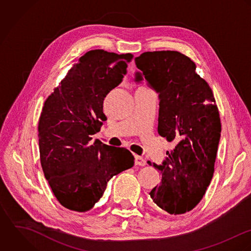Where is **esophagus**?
<instances>
[{"label":"esophagus","mask_w":251,"mask_h":251,"mask_svg":"<svg viewBox=\"0 0 251 251\" xmlns=\"http://www.w3.org/2000/svg\"><path fill=\"white\" fill-rule=\"evenodd\" d=\"M146 160L139 155H135V164L139 165V166H145L146 165Z\"/></svg>","instance_id":"obj_1"}]
</instances>
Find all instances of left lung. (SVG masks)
<instances>
[{"instance_id":"1","label":"left lung","mask_w":251,"mask_h":251,"mask_svg":"<svg viewBox=\"0 0 251 251\" xmlns=\"http://www.w3.org/2000/svg\"><path fill=\"white\" fill-rule=\"evenodd\" d=\"M135 80L145 79L159 94L158 133L176 143L162 165L151 199L170 214L193 209L203 197L214 172L220 140L219 111L210 87L195 63L177 51L145 52L135 58Z\"/></svg>"}]
</instances>
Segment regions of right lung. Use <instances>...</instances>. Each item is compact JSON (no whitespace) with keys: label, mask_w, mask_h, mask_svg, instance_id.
Wrapping results in <instances>:
<instances>
[{"label":"right lung","mask_w":251,"mask_h":251,"mask_svg":"<svg viewBox=\"0 0 251 251\" xmlns=\"http://www.w3.org/2000/svg\"><path fill=\"white\" fill-rule=\"evenodd\" d=\"M130 53L86 52L45 101L39 120L41 164L51 190L68 209L85 212L108 180L134 166L128 150L92 142L106 117L102 103L127 73Z\"/></svg>","instance_id":"add662e5"}]
</instances>
